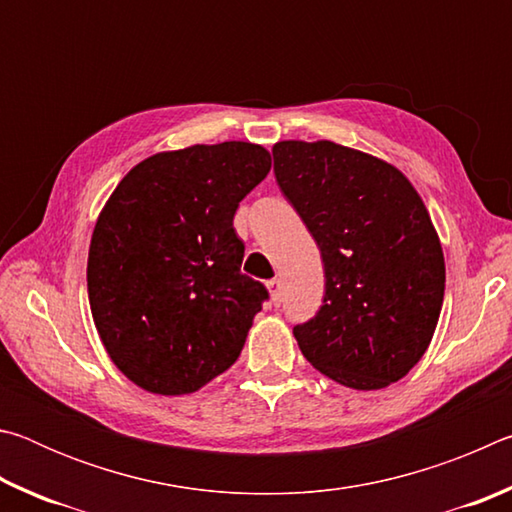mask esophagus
<instances>
[{
  "label": "esophagus",
  "mask_w": 512,
  "mask_h": 512,
  "mask_svg": "<svg viewBox=\"0 0 512 512\" xmlns=\"http://www.w3.org/2000/svg\"><path fill=\"white\" fill-rule=\"evenodd\" d=\"M268 291H271V300L275 302V305H280L282 302V280L280 277H273V280L266 282Z\"/></svg>",
  "instance_id": "1"
}]
</instances>
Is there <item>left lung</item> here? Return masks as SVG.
Wrapping results in <instances>:
<instances>
[{
	"label": "left lung",
	"mask_w": 512,
	"mask_h": 512,
	"mask_svg": "<svg viewBox=\"0 0 512 512\" xmlns=\"http://www.w3.org/2000/svg\"><path fill=\"white\" fill-rule=\"evenodd\" d=\"M282 194L320 248L325 296L293 327L316 370L357 391L402 379L427 352L445 257L427 207L393 164L334 142H277Z\"/></svg>",
	"instance_id": "1"
}]
</instances>
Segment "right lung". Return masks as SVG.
<instances>
[{"label":"right lung","mask_w":512,"mask_h":512,"mask_svg":"<svg viewBox=\"0 0 512 512\" xmlns=\"http://www.w3.org/2000/svg\"><path fill=\"white\" fill-rule=\"evenodd\" d=\"M268 171L257 144H196L146 158L108 198L88 257L92 318L144 391L194 393L239 359L268 291L241 273L232 221Z\"/></svg>","instance_id":"1"}]
</instances>
